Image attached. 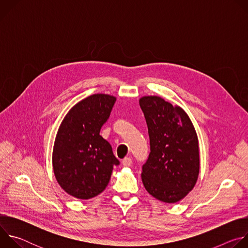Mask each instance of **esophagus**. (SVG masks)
Masks as SVG:
<instances>
[{"label": "esophagus", "mask_w": 248, "mask_h": 248, "mask_svg": "<svg viewBox=\"0 0 248 248\" xmlns=\"http://www.w3.org/2000/svg\"><path fill=\"white\" fill-rule=\"evenodd\" d=\"M123 165L124 166V167H129V166H131V164H132V160H131V158L130 157H125L124 160H123Z\"/></svg>", "instance_id": "1"}]
</instances>
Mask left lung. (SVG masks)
<instances>
[{"instance_id":"1","label":"left lung","mask_w":248,"mask_h":248,"mask_svg":"<svg viewBox=\"0 0 248 248\" xmlns=\"http://www.w3.org/2000/svg\"><path fill=\"white\" fill-rule=\"evenodd\" d=\"M139 105L150 139V154L141 172L144 187L162 202H179L193 189L199 175L194 125L182 107L159 96L141 97Z\"/></svg>"}]
</instances>
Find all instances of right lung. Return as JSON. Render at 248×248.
<instances>
[{
	"label": "right lung",
	"mask_w": 248,
	"mask_h": 248,
	"mask_svg": "<svg viewBox=\"0 0 248 248\" xmlns=\"http://www.w3.org/2000/svg\"><path fill=\"white\" fill-rule=\"evenodd\" d=\"M117 98L93 94L77 103L62 121L53 148L52 164L60 186L70 196L90 199L107 187L119 165L112 147L100 135Z\"/></svg>",
	"instance_id": "obj_1"
}]
</instances>
